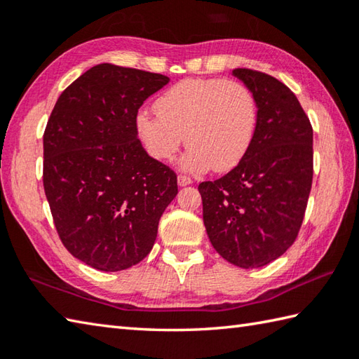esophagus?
<instances>
[{
    "label": "esophagus",
    "mask_w": 359,
    "mask_h": 359,
    "mask_svg": "<svg viewBox=\"0 0 359 359\" xmlns=\"http://www.w3.org/2000/svg\"><path fill=\"white\" fill-rule=\"evenodd\" d=\"M177 184H179V187H187V185H191L193 184V180L189 179V177H187V175H179L177 177Z\"/></svg>",
    "instance_id": "esophagus-1"
}]
</instances>
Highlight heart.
I'll return each instance as SVG.
<instances>
[{
	"label": "heart",
	"instance_id": "1",
	"mask_svg": "<svg viewBox=\"0 0 359 359\" xmlns=\"http://www.w3.org/2000/svg\"><path fill=\"white\" fill-rule=\"evenodd\" d=\"M156 112L140 111L135 128L148 154L170 162L187 140L182 170L225 172L238 166L255 142L259 108L255 94L241 81L188 79L166 89Z\"/></svg>",
	"mask_w": 359,
	"mask_h": 359
}]
</instances>
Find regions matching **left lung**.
Instances as JSON below:
<instances>
[{"label": "left lung", "mask_w": 359, "mask_h": 359, "mask_svg": "<svg viewBox=\"0 0 359 359\" xmlns=\"http://www.w3.org/2000/svg\"><path fill=\"white\" fill-rule=\"evenodd\" d=\"M255 94L259 123L247 156L215 182H202L211 245L241 269L273 262L293 245L313 179V129L296 95L269 74L234 69Z\"/></svg>", "instance_id": "left-lung-1"}]
</instances>
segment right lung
I'll return each mask as SVG.
<instances>
[{"label": "right lung", "mask_w": 359, "mask_h": 359, "mask_svg": "<svg viewBox=\"0 0 359 359\" xmlns=\"http://www.w3.org/2000/svg\"><path fill=\"white\" fill-rule=\"evenodd\" d=\"M170 79L102 63L67 86L43 135V185L67 251L100 271L149 255L177 175L137 137L140 106Z\"/></svg>", "instance_id": "right-lung-1"}]
</instances>
